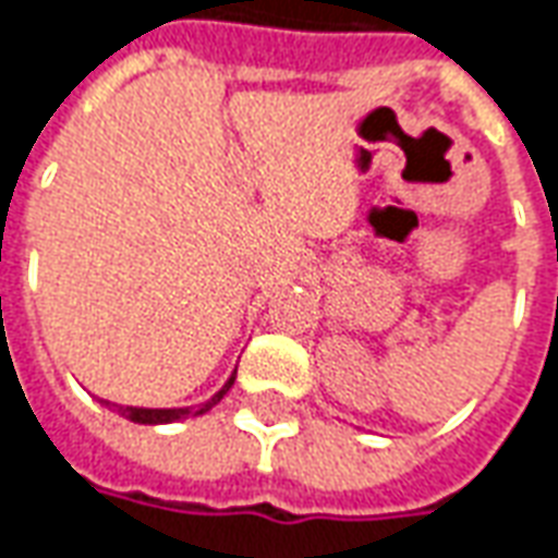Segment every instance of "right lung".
Masks as SVG:
<instances>
[{
    "label": "right lung",
    "instance_id": "add662e5",
    "mask_svg": "<svg viewBox=\"0 0 558 558\" xmlns=\"http://www.w3.org/2000/svg\"><path fill=\"white\" fill-rule=\"evenodd\" d=\"M233 379H236V374L230 376L228 386L218 391L215 398H209L206 403H199V407H179V410H148V407H118V403H111V401H102V403H106L109 410L114 407V410H118L121 416L130 418V422H140V425H167V422H179V418H184V416H203V413H209L215 403L228 395V389L233 386Z\"/></svg>",
    "mask_w": 558,
    "mask_h": 558
}]
</instances>
